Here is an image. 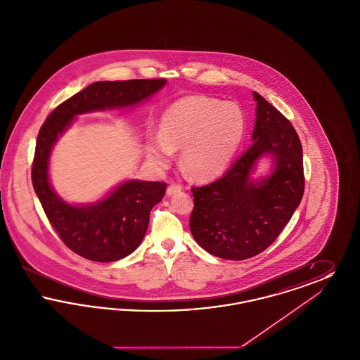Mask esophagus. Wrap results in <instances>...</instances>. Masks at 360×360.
<instances>
[{
    "label": "esophagus",
    "mask_w": 360,
    "mask_h": 360,
    "mask_svg": "<svg viewBox=\"0 0 360 360\" xmlns=\"http://www.w3.org/2000/svg\"><path fill=\"white\" fill-rule=\"evenodd\" d=\"M181 190H182V186H181V185H178V184H172V185L167 188V195H172L174 193L181 191Z\"/></svg>",
    "instance_id": "34e87169"
}]
</instances>
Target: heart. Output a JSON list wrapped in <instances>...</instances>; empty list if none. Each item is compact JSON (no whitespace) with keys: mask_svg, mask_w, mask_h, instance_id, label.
Masks as SVG:
<instances>
[{"mask_svg":"<svg viewBox=\"0 0 360 360\" xmlns=\"http://www.w3.org/2000/svg\"><path fill=\"white\" fill-rule=\"evenodd\" d=\"M245 132V117L236 103L188 96L172 103L160 120V136L147 144L150 158L166 166L181 150L184 170L195 179H210L226 169Z\"/></svg>","mask_w":360,"mask_h":360,"instance_id":"1","label":"heart"}]
</instances>
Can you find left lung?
Segmentation results:
<instances>
[{"instance_id": "obj_1", "label": "left lung", "mask_w": 360, "mask_h": 360, "mask_svg": "<svg viewBox=\"0 0 360 360\" xmlns=\"http://www.w3.org/2000/svg\"><path fill=\"white\" fill-rule=\"evenodd\" d=\"M254 98L251 147L221 178L191 188L193 238L209 254L229 260L255 257L270 247L290 221L305 188L302 146L294 127L257 91ZM264 153L274 155L275 172L254 183L249 174Z\"/></svg>"}]
</instances>
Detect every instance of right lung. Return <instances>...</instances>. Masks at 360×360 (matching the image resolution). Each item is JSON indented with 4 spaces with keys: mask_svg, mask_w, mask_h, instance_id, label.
Masks as SVG:
<instances>
[{
    "mask_svg": "<svg viewBox=\"0 0 360 360\" xmlns=\"http://www.w3.org/2000/svg\"><path fill=\"white\" fill-rule=\"evenodd\" d=\"M165 84V78L94 82L58 105L43 122L36 140L32 185L52 228L77 255L106 263L134 252L147 232L150 212L162 201L167 184L128 181L93 205H69L49 182L52 146L77 115L136 105Z\"/></svg>",
    "mask_w": 360,
    "mask_h": 360,
    "instance_id": "right-lung-1",
    "label": "right lung"
}]
</instances>
